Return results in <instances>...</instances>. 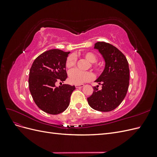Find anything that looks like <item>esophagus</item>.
Instances as JSON below:
<instances>
[{
  "instance_id": "34e87169",
  "label": "esophagus",
  "mask_w": 157,
  "mask_h": 157,
  "mask_svg": "<svg viewBox=\"0 0 157 157\" xmlns=\"http://www.w3.org/2000/svg\"><path fill=\"white\" fill-rule=\"evenodd\" d=\"M84 86V85L83 84H75V87L77 88H82L83 86Z\"/></svg>"
}]
</instances>
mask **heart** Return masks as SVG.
<instances>
[{
    "label": "heart",
    "mask_w": 157,
    "mask_h": 157,
    "mask_svg": "<svg viewBox=\"0 0 157 157\" xmlns=\"http://www.w3.org/2000/svg\"><path fill=\"white\" fill-rule=\"evenodd\" d=\"M84 58L87 59L90 63L96 62L98 59L97 56L93 52H87L83 54ZM76 63V58L73 55H70L67 57L65 61V66L67 69H71L73 67ZM93 68L99 71V67L96 64H92ZM94 75L91 72L88 71H81L77 69L71 71L69 73V81L75 84H80L85 82H88L93 79Z\"/></svg>",
    "instance_id": "1"
}]
</instances>
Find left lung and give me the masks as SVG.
Listing matches in <instances>:
<instances>
[{
  "label": "left lung",
  "instance_id": "obj_1",
  "mask_svg": "<svg viewBox=\"0 0 157 157\" xmlns=\"http://www.w3.org/2000/svg\"><path fill=\"white\" fill-rule=\"evenodd\" d=\"M94 49L98 50L105 61V68L95 80L101 84L94 86L91 96L87 98L89 105L95 110L108 112L114 110L124 99L130 80V69L125 56L112 44L98 42Z\"/></svg>",
  "mask_w": 157,
  "mask_h": 157
}]
</instances>
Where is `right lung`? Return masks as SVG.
Returning <instances> with one entry per match:
<instances>
[{"instance_id":"1","label":"right lung","mask_w":157,"mask_h":157,"mask_svg":"<svg viewBox=\"0 0 157 157\" xmlns=\"http://www.w3.org/2000/svg\"><path fill=\"white\" fill-rule=\"evenodd\" d=\"M69 53L58 49L46 51L35 59L30 69L31 94L38 107L46 113L58 115L69 105L75 86L69 84L56 86L57 82H63L67 78L65 61Z\"/></svg>"}]
</instances>
